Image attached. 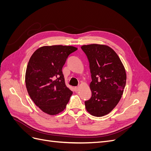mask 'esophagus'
I'll list each match as a JSON object with an SVG mask.
<instances>
[{"instance_id":"obj_1","label":"esophagus","mask_w":151,"mask_h":151,"mask_svg":"<svg viewBox=\"0 0 151 151\" xmlns=\"http://www.w3.org/2000/svg\"><path fill=\"white\" fill-rule=\"evenodd\" d=\"M79 90V87H75V88H74L75 92H77V91H78Z\"/></svg>"}]
</instances>
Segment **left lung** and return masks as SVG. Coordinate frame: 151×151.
I'll list each match as a JSON object with an SVG mask.
<instances>
[{"instance_id": "8db88e82", "label": "left lung", "mask_w": 151, "mask_h": 151, "mask_svg": "<svg viewBox=\"0 0 151 151\" xmlns=\"http://www.w3.org/2000/svg\"><path fill=\"white\" fill-rule=\"evenodd\" d=\"M81 49L89 62L92 81L91 98L85 101L86 108L95 116L107 115L122 98L126 85V72L119 57L106 45H83Z\"/></svg>"}]
</instances>
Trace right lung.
Masks as SVG:
<instances>
[{"label":"right lung","instance_id":"add662e5","mask_svg":"<svg viewBox=\"0 0 151 151\" xmlns=\"http://www.w3.org/2000/svg\"><path fill=\"white\" fill-rule=\"evenodd\" d=\"M77 50L62 45L42 47L29 59L25 76L27 91L36 106L48 115L62 112L69 101L72 91L65 84L62 67Z\"/></svg>","mask_w":151,"mask_h":151}]
</instances>
